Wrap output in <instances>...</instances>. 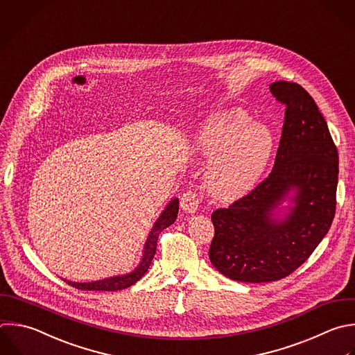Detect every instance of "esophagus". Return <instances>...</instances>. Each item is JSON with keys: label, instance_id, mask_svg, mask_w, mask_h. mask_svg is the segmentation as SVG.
I'll return each instance as SVG.
<instances>
[{"label": "esophagus", "instance_id": "obj_1", "mask_svg": "<svg viewBox=\"0 0 355 355\" xmlns=\"http://www.w3.org/2000/svg\"><path fill=\"white\" fill-rule=\"evenodd\" d=\"M198 196L194 190H187L182 194L180 198V207L186 211V212H196L198 208Z\"/></svg>", "mask_w": 355, "mask_h": 355}]
</instances>
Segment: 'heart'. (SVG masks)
<instances>
[{
	"instance_id": "b5f03b06",
	"label": "heart",
	"mask_w": 355,
	"mask_h": 355,
	"mask_svg": "<svg viewBox=\"0 0 355 355\" xmlns=\"http://www.w3.org/2000/svg\"><path fill=\"white\" fill-rule=\"evenodd\" d=\"M250 123L241 110L212 115L194 136V148L214 158L205 186L218 200L230 201L248 193L262 176L273 150V136L261 123Z\"/></svg>"
}]
</instances>
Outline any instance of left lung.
Masks as SVG:
<instances>
[{
	"label": "left lung",
	"instance_id": "8db88e82",
	"mask_svg": "<svg viewBox=\"0 0 355 355\" xmlns=\"http://www.w3.org/2000/svg\"><path fill=\"white\" fill-rule=\"evenodd\" d=\"M272 96L284 105L275 165L248 194L212 212V265L237 282L283 279L301 266L329 232L336 212L338 154L313 98L297 83L275 82ZM296 190L284 221L271 212Z\"/></svg>",
	"mask_w": 355,
	"mask_h": 355
}]
</instances>
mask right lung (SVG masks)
Here are the masks:
<instances>
[{
	"label": "right lung",
	"mask_w": 355,
	"mask_h": 355,
	"mask_svg": "<svg viewBox=\"0 0 355 355\" xmlns=\"http://www.w3.org/2000/svg\"><path fill=\"white\" fill-rule=\"evenodd\" d=\"M179 212V200L173 198L168 207L165 208V211L161 214V216L157 219V222L154 223L150 236L147 239V243L144 245V254L141 258L140 265L128 275L123 276H115V277H110V279H104V280H97V282H92V283H75V282H67L69 286L79 288V290H96V291H116V290H123L130 287L132 284H135L137 280H140L144 273L147 272V269L150 268V263L155 255L157 251V241H158V236L159 233L166 229L168 226H171L178 216Z\"/></svg>",
	"instance_id": "1"
}]
</instances>
